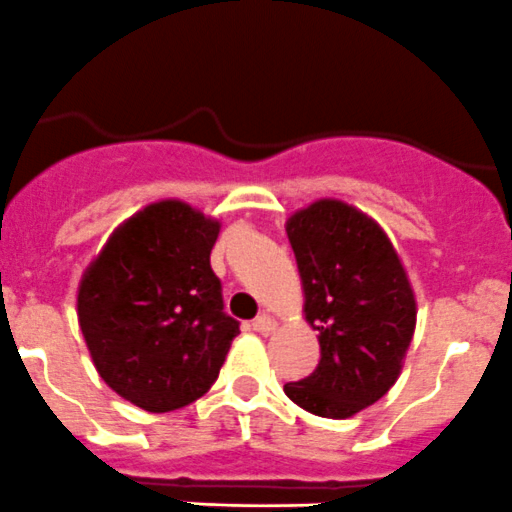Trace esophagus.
I'll return each mask as SVG.
<instances>
[{
    "label": "esophagus",
    "instance_id": "esophagus-1",
    "mask_svg": "<svg viewBox=\"0 0 512 512\" xmlns=\"http://www.w3.org/2000/svg\"><path fill=\"white\" fill-rule=\"evenodd\" d=\"M274 326H276V321L271 319L269 314H261V316H256V319H253V329H256V332H261V334L274 332Z\"/></svg>",
    "mask_w": 512,
    "mask_h": 512
}]
</instances>
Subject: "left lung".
<instances>
[{
	"label": "left lung",
	"instance_id": "left-lung-1",
	"mask_svg": "<svg viewBox=\"0 0 512 512\" xmlns=\"http://www.w3.org/2000/svg\"><path fill=\"white\" fill-rule=\"evenodd\" d=\"M286 236L321 359L284 392L311 415L347 420L397 382L417 324L415 291L382 226L349 203L314 201L286 221Z\"/></svg>",
	"mask_w": 512,
	"mask_h": 512
}]
</instances>
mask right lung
<instances>
[{
    "instance_id": "right-lung-1",
    "label": "right lung",
    "mask_w": 512,
    "mask_h": 512,
    "mask_svg": "<svg viewBox=\"0 0 512 512\" xmlns=\"http://www.w3.org/2000/svg\"><path fill=\"white\" fill-rule=\"evenodd\" d=\"M218 231L188 203H150L82 274L77 321L97 374L140 410L191 405L226 362L238 321L211 269Z\"/></svg>"
}]
</instances>
